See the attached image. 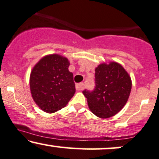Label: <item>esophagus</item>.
Here are the masks:
<instances>
[{
  "mask_svg": "<svg viewBox=\"0 0 159 159\" xmlns=\"http://www.w3.org/2000/svg\"><path fill=\"white\" fill-rule=\"evenodd\" d=\"M84 89V84L83 83H80L79 84L76 85V91H82Z\"/></svg>",
  "mask_w": 159,
  "mask_h": 159,
  "instance_id": "1",
  "label": "esophagus"
}]
</instances>
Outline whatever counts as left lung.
<instances>
[{
  "label": "left lung",
  "instance_id": "left-lung-1",
  "mask_svg": "<svg viewBox=\"0 0 159 159\" xmlns=\"http://www.w3.org/2000/svg\"><path fill=\"white\" fill-rule=\"evenodd\" d=\"M93 91L85 89L83 94L93 114L100 118L116 115L127 102L132 89L131 78L120 64H101L95 69Z\"/></svg>",
  "mask_w": 159,
  "mask_h": 159
}]
</instances>
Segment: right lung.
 Segmentation results:
<instances>
[{"label": "right lung", "instance_id": "obj_1", "mask_svg": "<svg viewBox=\"0 0 159 159\" xmlns=\"http://www.w3.org/2000/svg\"><path fill=\"white\" fill-rule=\"evenodd\" d=\"M70 63L57 54L46 56L35 65L30 78L32 97L41 109L53 113L64 108L75 93Z\"/></svg>", "mask_w": 159, "mask_h": 159}]
</instances>
